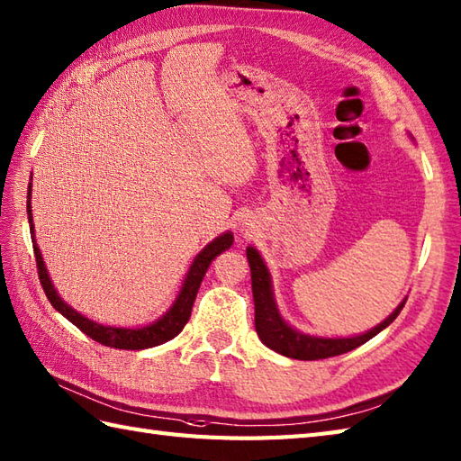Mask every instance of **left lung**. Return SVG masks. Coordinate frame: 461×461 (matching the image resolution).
<instances>
[{
	"label": "left lung",
	"instance_id": "1",
	"mask_svg": "<svg viewBox=\"0 0 461 461\" xmlns=\"http://www.w3.org/2000/svg\"><path fill=\"white\" fill-rule=\"evenodd\" d=\"M247 258L250 264V278H252V295H254V325H257V333L260 341L290 359L300 361H317L327 359V357L343 355L347 351H353L357 347L366 343L376 333H381L384 327L391 325L396 315L404 308L406 300L398 303V308L386 317L384 321L378 323L366 333L355 335V337H315L294 330L292 325L284 321V317L278 312V305L274 302L272 292V278L270 272L260 257V252L249 247Z\"/></svg>",
	"mask_w": 461,
	"mask_h": 461
}]
</instances>
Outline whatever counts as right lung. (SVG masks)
Listing matches in <instances>:
<instances>
[{"label":"right lung","mask_w":461,"mask_h":461,"mask_svg":"<svg viewBox=\"0 0 461 461\" xmlns=\"http://www.w3.org/2000/svg\"><path fill=\"white\" fill-rule=\"evenodd\" d=\"M27 219H29V230H31V240H33V252H35V262H37V272H39V280L41 285H43L47 300L50 305L60 313L65 315L70 323H75L80 331L86 333L90 339H95L106 347H114V349H128V351H138V349H148V347H156L166 343L173 337L179 335L183 327L189 321L191 310H193V302L197 298L199 285L207 274V268L211 262L219 257L221 252L229 250L232 247V232H222L221 237L214 239L204 247L193 264L189 266V272L185 276V280L181 284V290L177 294L176 302L171 303V308L163 313L159 320H156L149 325L144 327H112V325H100L96 321L88 320L83 313H78L77 310L70 308L65 300L57 294L53 282L49 278L47 266L43 262V257H41V250L37 247L35 240V227H33V214H31V183L27 189Z\"/></svg>","instance_id":"1"}]
</instances>
